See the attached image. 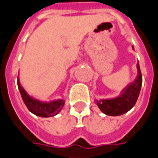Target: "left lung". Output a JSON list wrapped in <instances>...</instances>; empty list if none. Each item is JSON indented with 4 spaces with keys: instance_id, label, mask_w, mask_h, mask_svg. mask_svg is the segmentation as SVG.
<instances>
[{
    "instance_id": "obj_1",
    "label": "left lung",
    "mask_w": 158,
    "mask_h": 158,
    "mask_svg": "<svg viewBox=\"0 0 158 158\" xmlns=\"http://www.w3.org/2000/svg\"><path fill=\"white\" fill-rule=\"evenodd\" d=\"M133 49L135 50L134 47ZM137 72L135 81L127 84L118 97L114 99H95L96 105L104 114L111 117L121 116L135 106L142 86V76L139 63L137 64Z\"/></svg>"
}]
</instances>
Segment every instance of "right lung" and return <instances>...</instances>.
<instances>
[{
  "instance_id": "add662e5",
  "label": "right lung",
  "mask_w": 158,
  "mask_h": 158,
  "mask_svg": "<svg viewBox=\"0 0 158 158\" xmlns=\"http://www.w3.org/2000/svg\"><path fill=\"white\" fill-rule=\"evenodd\" d=\"M18 87L22 96L23 102L27 106L28 110L35 116L41 117H51L56 116L60 112L65 101L64 99H57L51 102H41L38 99H35L28 94L23 88L20 84V81L18 77Z\"/></svg>"
}]
</instances>
